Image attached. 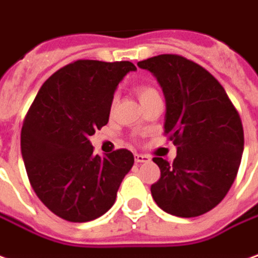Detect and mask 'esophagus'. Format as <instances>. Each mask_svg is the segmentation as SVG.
Returning <instances> with one entry per match:
<instances>
[{"label":"esophagus","instance_id":"1","mask_svg":"<svg viewBox=\"0 0 258 258\" xmlns=\"http://www.w3.org/2000/svg\"><path fill=\"white\" fill-rule=\"evenodd\" d=\"M150 157L146 156V155H141V153H135V162L136 163H146L149 162Z\"/></svg>","mask_w":258,"mask_h":258}]
</instances>
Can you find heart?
Masks as SVG:
<instances>
[{
  "mask_svg": "<svg viewBox=\"0 0 258 258\" xmlns=\"http://www.w3.org/2000/svg\"><path fill=\"white\" fill-rule=\"evenodd\" d=\"M135 92L138 95V98H139V101H141L142 105H143L145 102L149 101V99H152V98L159 96V92H157L153 86H149V85H139V86H136Z\"/></svg>",
  "mask_w": 258,
  "mask_h": 258,
  "instance_id": "b5f03b06",
  "label": "heart"
}]
</instances>
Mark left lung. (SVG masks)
<instances>
[{"label": "left lung", "mask_w": 258, "mask_h": 258, "mask_svg": "<svg viewBox=\"0 0 258 258\" xmlns=\"http://www.w3.org/2000/svg\"><path fill=\"white\" fill-rule=\"evenodd\" d=\"M162 86L165 135L177 148L172 163L153 157L160 179L150 191L177 217H196L222 202L236 179L244 148L238 112L220 82L193 60L165 53L138 62Z\"/></svg>", "instance_id": "left-lung-1"}]
</instances>
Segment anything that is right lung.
<instances>
[{
	"instance_id": "add662e5",
	"label": "right lung",
	"mask_w": 258,
	"mask_h": 258,
	"mask_svg": "<svg viewBox=\"0 0 258 258\" xmlns=\"http://www.w3.org/2000/svg\"><path fill=\"white\" fill-rule=\"evenodd\" d=\"M129 60L79 59L56 71L36 93L21 131L29 183L53 214L72 223L95 220L113 206L132 152L93 155L89 142L109 120L113 93Z\"/></svg>"
}]
</instances>
